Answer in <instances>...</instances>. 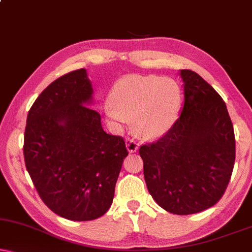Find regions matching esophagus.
Listing matches in <instances>:
<instances>
[{
    "mask_svg": "<svg viewBox=\"0 0 252 252\" xmlns=\"http://www.w3.org/2000/svg\"><path fill=\"white\" fill-rule=\"evenodd\" d=\"M126 150H128L130 153H135L139 147V145L135 142V140L130 138L126 139Z\"/></svg>",
    "mask_w": 252,
    "mask_h": 252,
    "instance_id": "1",
    "label": "esophagus"
}]
</instances>
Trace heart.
<instances>
[{
	"label": "heart",
	"instance_id": "1",
	"mask_svg": "<svg viewBox=\"0 0 252 252\" xmlns=\"http://www.w3.org/2000/svg\"><path fill=\"white\" fill-rule=\"evenodd\" d=\"M180 106L181 91L175 80L157 75H129L114 84L105 112L117 124L133 119L137 136L157 139L175 123Z\"/></svg>",
	"mask_w": 252,
	"mask_h": 252
}]
</instances>
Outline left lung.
<instances>
[{
    "mask_svg": "<svg viewBox=\"0 0 252 252\" xmlns=\"http://www.w3.org/2000/svg\"><path fill=\"white\" fill-rule=\"evenodd\" d=\"M181 115L157 143L140 146L147 190L167 212L187 216L217 204L235 162L226 103L198 73L181 70Z\"/></svg>",
    "mask_w": 252,
    "mask_h": 252,
    "instance_id": "8db88e82",
    "label": "left lung"
}]
</instances>
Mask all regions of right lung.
<instances>
[{
	"label": "right lung",
	"mask_w": 252,
	"mask_h": 252,
	"mask_svg": "<svg viewBox=\"0 0 252 252\" xmlns=\"http://www.w3.org/2000/svg\"><path fill=\"white\" fill-rule=\"evenodd\" d=\"M86 69L46 87L28 114L26 169L42 202L58 216L89 221L112 205L115 184L128 156L122 137L103 131Z\"/></svg>",
	"instance_id": "right-lung-1"
}]
</instances>
